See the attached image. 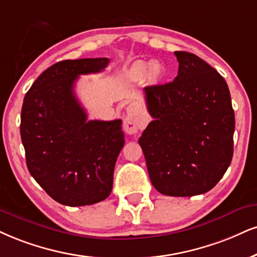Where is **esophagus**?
<instances>
[{"mask_svg":"<svg viewBox=\"0 0 257 257\" xmlns=\"http://www.w3.org/2000/svg\"><path fill=\"white\" fill-rule=\"evenodd\" d=\"M126 112H127V115L123 119V131L127 135H136L138 130L144 125L143 115L134 103L128 104Z\"/></svg>","mask_w":257,"mask_h":257,"instance_id":"1","label":"esophagus"}]
</instances>
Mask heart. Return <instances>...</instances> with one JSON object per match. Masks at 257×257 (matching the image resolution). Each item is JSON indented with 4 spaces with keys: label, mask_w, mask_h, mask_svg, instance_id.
<instances>
[{
    "label": "heart",
    "mask_w": 257,
    "mask_h": 257,
    "mask_svg": "<svg viewBox=\"0 0 257 257\" xmlns=\"http://www.w3.org/2000/svg\"><path fill=\"white\" fill-rule=\"evenodd\" d=\"M164 69L160 62L136 61L128 69V76L132 80H143L148 77L149 81L158 82L162 78Z\"/></svg>",
    "instance_id": "heart-1"
}]
</instances>
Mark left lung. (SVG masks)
Masks as SVG:
<instances>
[{
    "mask_svg": "<svg viewBox=\"0 0 257 257\" xmlns=\"http://www.w3.org/2000/svg\"><path fill=\"white\" fill-rule=\"evenodd\" d=\"M173 82L144 88L153 121L139 138L151 183L169 196L204 194L233 155L235 113L225 80L198 56L175 51Z\"/></svg>",
    "mask_w": 257,
    "mask_h": 257,
    "instance_id": "obj_1",
    "label": "left lung"
}]
</instances>
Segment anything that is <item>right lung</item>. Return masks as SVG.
Returning a JSON list of instances; mask_svg holds the SVG:
<instances>
[{"label": "right lung", "instance_id": "1", "mask_svg": "<svg viewBox=\"0 0 257 257\" xmlns=\"http://www.w3.org/2000/svg\"><path fill=\"white\" fill-rule=\"evenodd\" d=\"M108 63V58L56 63L24 99L20 134L27 168L62 205L96 204L112 192L114 167L125 143L121 120H87L74 91L78 76L102 71Z\"/></svg>", "mask_w": 257, "mask_h": 257}]
</instances>
